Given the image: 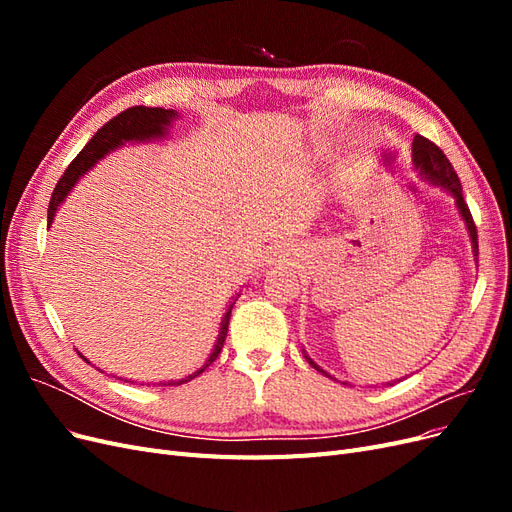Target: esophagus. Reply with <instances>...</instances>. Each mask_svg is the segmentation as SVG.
I'll return each mask as SVG.
<instances>
[{"label":"esophagus","instance_id":"obj_1","mask_svg":"<svg viewBox=\"0 0 512 512\" xmlns=\"http://www.w3.org/2000/svg\"><path fill=\"white\" fill-rule=\"evenodd\" d=\"M273 256H275V262H284V260H290V256H292V247L290 245H282V247H277V252H273ZM273 262V260H271Z\"/></svg>","mask_w":512,"mask_h":512}]
</instances>
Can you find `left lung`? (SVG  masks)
Masks as SVG:
<instances>
[{
  "instance_id": "obj_1",
  "label": "left lung",
  "mask_w": 512,
  "mask_h": 512,
  "mask_svg": "<svg viewBox=\"0 0 512 512\" xmlns=\"http://www.w3.org/2000/svg\"><path fill=\"white\" fill-rule=\"evenodd\" d=\"M412 164H414V170H416L418 175H421L423 181H427L429 185H436V188H440L442 192H446L448 196L455 200V209L459 213V218L463 220V226H466V230H468V237H470V243H472L474 262H476V256H478L476 226L472 222V215H470V209L466 205V200H463L461 183H459V177H457V173L453 170L451 162H448V158L440 151V147H436L431 141H427L425 136L414 134V141H412ZM303 356H305L309 365H312L316 371H320L322 376H327V378L339 382L335 376L329 374V371H324L320 365H316L314 359H309V354L305 350H303ZM399 380H404V378H399ZM399 380H391V382H384V384L386 386H393ZM342 384H348V382H342ZM348 386H352V384H348Z\"/></svg>"
}]
</instances>
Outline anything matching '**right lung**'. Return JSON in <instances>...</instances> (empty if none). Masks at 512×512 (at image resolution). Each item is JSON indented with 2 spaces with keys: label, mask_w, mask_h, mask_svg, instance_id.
Wrapping results in <instances>:
<instances>
[{
  "label": "right lung",
  "mask_w": 512,
  "mask_h": 512,
  "mask_svg": "<svg viewBox=\"0 0 512 512\" xmlns=\"http://www.w3.org/2000/svg\"><path fill=\"white\" fill-rule=\"evenodd\" d=\"M181 115L177 111H173V108H149V106H132L128 108V111H123L121 115H117L115 119H111L106 123L104 128H100L96 132V136L91 138V141L85 145V149L79 153L72 160V164L68 166V170L64 173V177L59 179L57 188L53 190V196H51V205H49V228L53 226V220L55 215L59 211V207L64 205V200L70 196V192L74 190V185L79 183L91 168H94L100 160H104L108 153H113L121 147L126 145H145V143H156V141H164V138L170 136V128H173V123L179 119ZM237 292L235 297H232L226 305V312L222 316V322H220V331H218V339H215V344L207 356V361L200 365L196 371H192V374H188L185 378H179V380H160L158 386H177V384H185L190 382L192 378L200 376L203 371L218 359L220 352H222V346H224V339L228 335V320H230V312H232V305H235V301L239 299ZM81 354V352H79ZM83 356V354H81ZM85 359V356H83ZM87 361V359H85ZM89 363V361H87ZM123 380V378H119ZM128 382V380H126ZM134 382V380H130ZM149 386V382H147ZM156 386V384H153Z\"/></svg>",
  "instance_id": "1"
}]
</instances>
